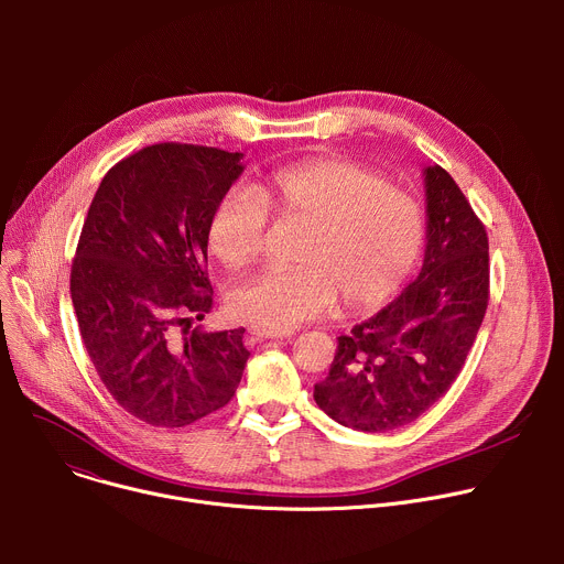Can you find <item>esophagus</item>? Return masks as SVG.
I'll return each mask as SVG.
<instances>
[{"instance_id":"1","label":"esophagus","mask_w":564,"mask_h":564,"mask_svg":"<svg viewBox=\"0 0 564 564\" xmlns=\"http://www.w3.org/2000/svg\"><path fill=\"white\" fill-rule=\"evenodd\" d=\"M254 339H259V341H263V339H283V337H288L285 333H270V330H263V328H250L248 330Z\"/></svg>"}]
</instances>
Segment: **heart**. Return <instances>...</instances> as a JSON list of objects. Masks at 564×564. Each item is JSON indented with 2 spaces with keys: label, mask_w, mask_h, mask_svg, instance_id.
Listing matches in <instances>:
<instances>
[{
  "label": "heart",
  "mask_w": 564,
  "mask_h": 564,
  "mask_svg": "<svg viewBox=\"0 0 564 564\" xmlns=\"http://www.w3.org/2000/svg\"><path fill=\"white\" fill-rule=\"evenodd\" d=\"M268 212L312 225L301 268L263 270L227 296L234 318L288 333L324 314L341 292L350 310L392 299L415 272L426 238L420 203L379 174L344 158H316L272 172L252 194L227 192L207 220V246L227 268L252 263Z\"/></svg>",
  "instance_id": "1"
}]
</instances>
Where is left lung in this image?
<instances>
[{"label": "left lung", "instance_id": "1", "mask_svg": "<svg viewBox=\"0 0 564 564\" xmlns=\"http://www.w3.org/2000/svg\"><path fill=\"white\" fill-rule=\"evenodd\" d=\"M426 250L420 276L339 337L318 409L346 429L386 433L415 422L459 375L489 305V238L455 181L424 167Z\"/></svg>", "mask_w": 564, "mask_h": 564}]
</instances>
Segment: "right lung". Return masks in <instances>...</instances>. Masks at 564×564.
Returning <instances> with one entry per match:
<instances>
[{
	"instance_id": "add662e5",
	"label": "right lung",
	"mask_w": 564,
	"mask_h": 564,
	"mask_svg": "<svg viewBox=\"0 0 564 564\" xmlns=\"http://www.w3.org/2000/svg\"><path fill=\"white\" fill-rule=\"evenodd\" d=\"M243 153L163 142L120 160L89 207L70 268L85 348L118 404L181 429L234 397L246 328L198 333L212 307L207 220L243 174Z\"/></svg>"
}]
</instances>
